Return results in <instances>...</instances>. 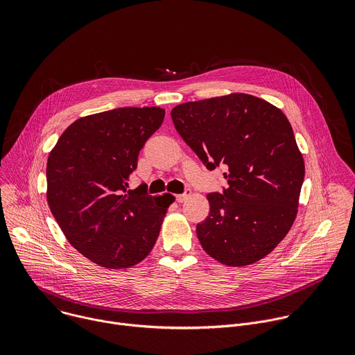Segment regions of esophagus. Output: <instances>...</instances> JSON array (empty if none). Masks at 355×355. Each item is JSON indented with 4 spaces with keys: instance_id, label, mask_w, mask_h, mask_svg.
I'll list each match as a JSON object with an SVG mask.
<instances>
[{
    "instance_id": "esophagus-1",
    "label": "esophagus",
    "mask_w": 355,
    "mask_h": 355,
    "mask_svg": "<svg viewBox=\"0 0 355 355\" xmlns=\"http://www.w3.org/2000/svg\"><path fill=\"white\" fill-rule=\"evenodd\" d=\"M191 196V189H187L184 193H180V195H175V199H177V202H185L188 198Z\"/></svg>"
}]
</instances>
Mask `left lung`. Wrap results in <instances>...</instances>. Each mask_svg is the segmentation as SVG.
<instances>
[{
  "label": "left lung",
  "instance_id": "obj_1",
  "mask_svg": "<svg viewBox=\"0 0 355 355\" xmlns=\"http://www.w3.org/2000/svg\"><path fill=\"white\" fill-rule=\"evenodd\" d=\"M174 126L208 170L225 166L229 187L208 195L196 236L216 261L243 267L266 257L297 212L305 163L284 112L248 94L177 105Z\"/></svg>",
  "mask_w": 355,
  "mask_h": 355
}]
</instances>
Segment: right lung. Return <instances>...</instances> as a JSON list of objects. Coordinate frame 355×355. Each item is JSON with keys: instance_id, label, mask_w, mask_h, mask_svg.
<instances>
[{"instance_id": "right-lung-1", "label": "right lung", "mask_w": 355, "mask_h": 355, "mask_svg": "<svg viewBox=\"0 0 355 355\" xmlns=\"http://www.w3.org/2000/svg\"><path fill=\"white\" fill-rule=\"evenodd\" d=\"M157 107L118 108L71 123L50 151L47 204L70 244L104 268H129L155 247L174 196L128 191L139 151L163 123Z\"/></svg>"}]
</instances>
